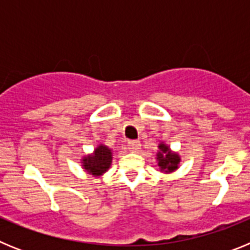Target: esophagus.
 Returning <instances> with one entry per match:
<instances>
[{
    "label": "esophagus",
    "mask_w": 250,
    "mask_h": 250,
    "mask_svg": "<svg viewBox=\"0 0 250 250\" xmlns=\"http://www.w3.org/2000/svg\"><path fill=\"white\" fill-rule=\"evenodd\" d=\"M127 147H129L130 151H132V152H138L139 150H140V147H141L140 141L130 140L129 143H127Z\"/></svg>",
    "instance_id": "1"
}]
</instances>
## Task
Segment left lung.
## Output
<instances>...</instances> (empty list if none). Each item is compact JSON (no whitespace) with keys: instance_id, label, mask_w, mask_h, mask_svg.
Listing matches in <instances>:
<instances>
[{"instance_id":"1","label":"left lung","mask_w":250,"mask_h":250,"mask_svg":"<svg viewBox=\"0 0 250 250\" xmlns=\"http://www.w3.org/2000/svg\"><path fill=\"white\" fill-rule=\"evenodd\" d=\"M158 147L159 151L156 154V160H158V167H160V171L167 174L179 169V164H180L182 159L178 152H174L164 143H160Z\"/></svg>"}]
</instances>
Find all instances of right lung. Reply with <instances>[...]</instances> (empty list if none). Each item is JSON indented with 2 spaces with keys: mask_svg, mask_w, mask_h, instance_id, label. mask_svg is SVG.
<instances>
[{
  "mask_svg": "<svg viewBox=\"0 0 250 250\" xmlns=\"http://www.w3.org/2000/svg\"><path fill=\"white\" fill-rule=\"evenodd\" d=\"M112 163V151L106 145L100 144L92 154L85 155L81 159L83 170L90 175L101 176L110 169Z\"/></svg>",
  "mask_w": 250,
  "mask_h": 250,
  "instance_id": "1",
  "label": "right lung"
}]
</instances>
